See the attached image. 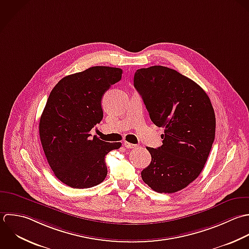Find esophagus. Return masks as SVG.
I'll return each instance as SVG.
<instances>
[{
    "mask_svg": "<svg viewBox=\"0 0 249 249\" xmlns=\"http://www.w3.org/2000/svg\"><path fill=\"white\" fill-rule=\"evenodd\" d=\"M124 146L126 148H135L137 145L136 144H133L131 142H124Z\"/></svg>",
    "mask_w": 249,
    "mask_h": 249,
    "instance_id": "1",
    "label": "esophagus"
}]
</instances>
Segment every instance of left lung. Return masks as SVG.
<instances>
[{
  "label": "left lung",
  "mask_w": 249,
  "mask_h": 249,
  "mask_svg": "<svg viewBox=\"0 0 249 249\" xmlns=\"http://www.w3.org/2000/svg\"><path fill=\"white\" fill-rule=\"evenodd\" d=\"M134 85L151 121L164 128L163 144L146 147L151 163L142 180L158 193H175L194 181L210 155L215 114L204 89L178 71L152 66L135 72Z\"/></svg>",
  "instance_id": "obj_1"
}]
</instances>
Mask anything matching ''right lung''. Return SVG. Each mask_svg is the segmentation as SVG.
<instances>
[{"label":"right lung","mask_w":249,"mask_h":249,"mask_svg":"<svg viewBox=\"0 0 249 249\" xmlns=\"http://www.w3.org/2000/svg\"><path fill=\"white\" fill-rule=\"evenodd\" d=\"M122 76L119 68L96 66L63 77L52 89L39 119V138L55 177L72 188H90L107 177L106 155L121 146L94 137L103 119L102 97Z\"/></svg>","instance_id":"obj_1"}]
</instances>
